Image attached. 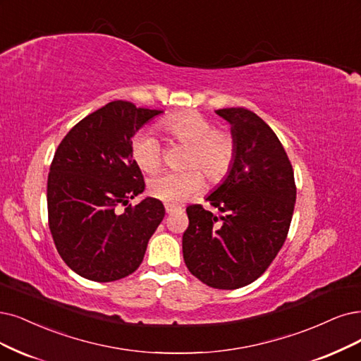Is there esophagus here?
<instances>
[{
    "label": "esophagus",
    "mask_w": 361,
    "mask_h": 361,
    "mask_svg": "<svg viewBox=\"0 0 361 361\" xmlns=\"http://www.w3.org/2000/svg\"><path fill=\"white\" fill-rule=\"evenodd\" d=\"M178 208H180V207L173 205V204H165V209H166L168 214H171V212H173V211H177Z\"/></svg>",
    "instance_id": "1"
}]
</instances>
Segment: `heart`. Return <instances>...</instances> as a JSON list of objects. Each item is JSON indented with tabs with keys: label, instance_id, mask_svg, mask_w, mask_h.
<instances>
[{
	"label": "heart",
	"instance_id": "1",
	"mask_svg": "<svg viewBox=\"0 0 361 361\" xmlns=\"http://www.w3.org/2000/svg\"><path fill=\"white\" fill-rule=\"evenodd\" d=\"M162 129L181 144H188L184 171L165 172L149 183L153 197L168 204H178L204 188L203 171L211 181H220L229 172L236 156V140L229 130L212 126L211 120L197 111L171 116ZM130 153L137 165L153 173L162 165V144L152 132H138L132 140Z\"/></svg>",
	"mask_w": 361,
	"mask_h": 361
}]
</instances>
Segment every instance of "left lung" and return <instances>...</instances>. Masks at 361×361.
<instances>
[{
    "label": "left lung",
    "mask_w": 361,
    "mask_h": 361,
    "mask_svg": "<svg viewBox=\"0 0 361 361\" xmlns=\"http://www.w3.org/2000/svg\"><path fill=\"white\" fill-rule=\"evenodd\" d=\"M232 125L235 162L228 177L202 205H189L183 235L188 269L212 288L251 284L269 268L286 243L296 202L295 172L281 141L243 106L216 111Z\"/></svg>",
    "instance_id": "obj_1"
}]
</instances>
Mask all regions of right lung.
Returning <instances> with one entry per match:
<instances>
[{
  "label": "right lung",
  "mask_w": 361,
  "mask_h": 361,
  "mask_svg": "<svg viewBox=\"0 0 361 361\" xmlns=\"http://www.w3.org/2000/svg\"><path fill=\"white\" fill-rule=\"evenodd\" d=\"M160 110L113 101L90 113L65 135L47 178V212L62 260L90 281L110 283L135 272L149 239L165 217L164 204L145 197L132 137ZM126 206L123 213L116 207Z\"/></svg>",
  "instance_id": "1"
}]
</instances>
